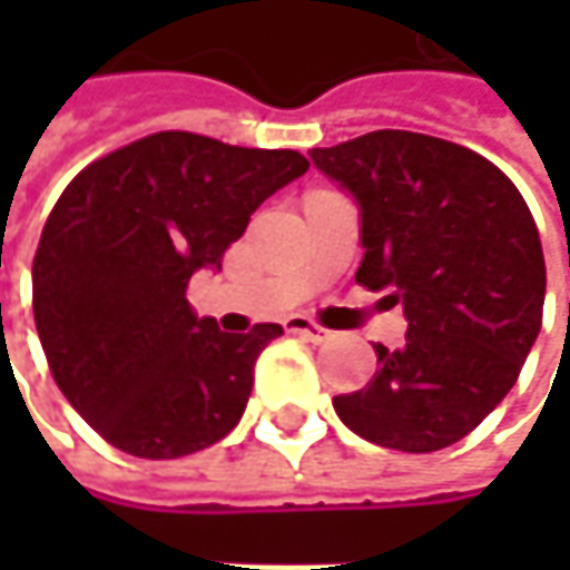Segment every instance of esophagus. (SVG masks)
I'll return each mask as SVG.
<instances>
[{
  "instance_id": "esophagus-1",
  "label": "esophagus",
  "mask_w": 570,
  "mask_h": 570,
  "mask_svg": "<svg viewBox=\"0 0 570 570\" xmlns=\"http://www.w3.org/2000/svg\"><path fill=\"white\" fill-rule=\"evenodd\" d=\"M285 330L288 333H295L301 340H311V342H326L330 340V330H323L317 323H311V320L304 317H288L285 320Z\"/></svg>"
}]
</instances>
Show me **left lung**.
<instances>
[{
    "label": "left lung",
    "mask_w": 570,
    "mask_h": 570,
    "mask_svg": "<svg viewBox=\"0 0 570 570\" xmlns=\"http://www.w3.org/2000/svg\"><path fill=\"white\" fill-rule=\"evenodd\" d=\"M358 206V285L403 304L405 342L374 345L367 386L336 396L358 438L431 453L508 396L542 326L546 259L530 208L482 155L405 129L311 148Z\"/></svg>",
    "instance_id": "1"
}]
</instances>
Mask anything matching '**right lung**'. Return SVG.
<instances>
[{
	"label": "right lung",
	"mask_w": 570,
	"mask_h": 570,
	"mask_svg": "<svg viewBox=\"0 0 570 570\" xmlns=\"http://www.w3.org/2000/svg\"><path fill=\"white\" fill-rule=\"evenodd\" d=\"M307 158L155 132L88 165L33 256V323L56 386L107 444L142 460L212 448L240 422L278 323L222 333L187 285Z\"/></svg>",
	"instance_id": "obj_1"
}]
</instances>
